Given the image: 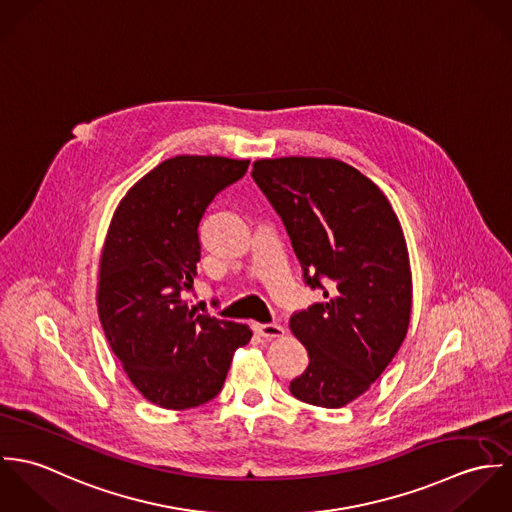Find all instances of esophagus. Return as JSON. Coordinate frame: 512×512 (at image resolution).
<instances>
[{
	"label": "esophagus",
	"mask_w": 512,
	"mask_h": 512,
	"mask_svg": "<svg viewBox=\"0 0 512 512\" xmlns=\"http://www.w3.org/2000/svg\"><path fill=\"white\" fill-rule=\"evenodd\" d=\"M256 333L264 339H280L286 335V329L278 323H264V325H256Z\"/></svg>",
	"instance_id": "1"
}]
</instances>
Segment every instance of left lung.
Returning <instances> with one entry per match:
<instances>
[{
  "mask_svg": "<svg viewBox=\"0 0 512 512\" xmlns=\"http://www.w3.org/2000/svg\"><path fill=\"white\" fill-rule=\"evenodd\" d=\"M252 177L284 220L305 284L323 292L290 319L309 355L290 390L301 402L343 408L408 333L412 272L400 220L368 177L333 157L258 159Z\"/></svg>",
  "mask_w": 512,
  "mask_h": 512,
  "instance_id": "obj_1",
  "label": "left lung"
}]
</instances>
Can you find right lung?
I'll return each mask as SVG.
<instances>
[{
	"label": "right lung",
	"mask_w": 512,
	"mask_h": 512,
	"mask_svg": "<svg viewBox=\"0 0 512 512\" xmlns=\"http://www.w3.org/2000/svg\"><path fill=\"white\" fill-rule=\"evenodd\" d=\"M248 159L177 155L161 161L120 201L100 256L98 315L112 353L151 404L197 408L224 384L248 325L195 313L199 222Z\"/></svg>",
	"instance_id": "obj_1"
}]
</instances>
